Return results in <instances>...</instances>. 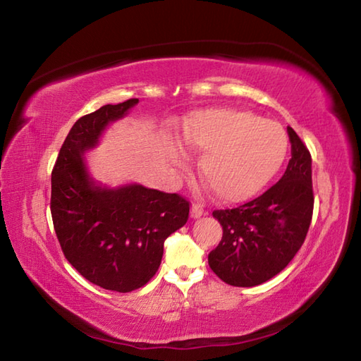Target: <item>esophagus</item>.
<instances>
[{
    "mask_svg": "<svg viewBox=\"0 0 361 361\" xmlns=\"http://www.w3.org/2000/svg\"><path fill=\"white\" fill-rule=\"evenodd\" d=\"M204 214H206V211L198 203H192V206H190V217L192 219L202 217V216H204Z\"/></svg>",
    "mask_w": 361,
    "mask_h": 361,
    "instance_id": "obj_1",
    "label": "esophagus"
}]
</instances>
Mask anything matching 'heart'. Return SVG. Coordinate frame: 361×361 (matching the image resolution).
<instances>
[{"label":"heart","instance_id":"1","mask_svg":"<svg viewBox=\"0 0 361 361\" xmlns=\"http://www.w3.org/2000/svg\"><path fill=\"white\" fill-rule=\"evenodd\" d=\"M183 141L203 152L198 167L217 198L239 203L257 195L279 173L288 153L287 133L278 122L234 109L194 113L183 124ZM171 158L186 166V153L175 149Z\"/></svg>","mask_w":361,"mask_h":361}]
</instances>
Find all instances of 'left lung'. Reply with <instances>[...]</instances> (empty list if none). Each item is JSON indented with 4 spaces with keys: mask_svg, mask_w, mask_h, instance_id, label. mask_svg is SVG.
Segmentation results:
<instances>
[{
    "mask_svg": "<svg viewBox=\"0 0 361 361\" xmlns=\"http://www.w3.org/2000/svg\"><path fill=\"white\" fill-rule=\"evenodd\" d=\"M291 158L282 178L239 208L212 212L224 235L208 256L211 270L234 287H255L281 273L307 235L313 214L312 157L287 127Z\"/></svg>",
    "mask_w": 361,
    "mask_h": 361,
    "instance_id": "8db88e82",
    "label": "left lung"
}]
</instances>
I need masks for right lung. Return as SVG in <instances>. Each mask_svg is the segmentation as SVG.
Listing matches in <instances>:
<instances>
[{"label": "right lung", "mask_w": 361, "mask_h": 361, "mask_svg": "<svg viewBox=\"0 0 361 361\" xmlns=\"http://www.w3.org/2000/svg\"><path fill=\"white\" fill-rule=\"evenodd\" d=\"M137 104L104 105L73 126L51 176V214L65 257L83 278L105 290L128 293L158 271L164 240L189 217V202L141 185L97 186L83 155L105 127Z\"/></svg>", "instance_id": "right-lung-1"}]
</instances>
